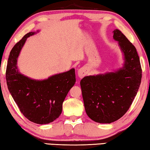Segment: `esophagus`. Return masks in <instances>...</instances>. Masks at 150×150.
<instances>
[{
    "instance_id": "obj_1",
    "label": "esophagus",
    "mask_w": 150,
    "mask_h": 150,
    "mask_svg": "<svg viewBox=\"0 0 150 150\" xmlns=\"http://www.w3.org/2000/svg\"><path fill=\"white\" fill-rule=\"evenodd\" d=\"M87 71L84 67L81 68V69L78 70V76L79 78H83L85 75H87Z\"/></svg>"
}]
</instances>
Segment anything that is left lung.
<instances>
[{"mask_svg":"<svg viewBox=\"0 0 150 150\" xmlns=\"http://www.w3.org/2000/svg\"><path fill=\"white\" fill-rule=\"evenodd\" d=\"M113 33L124 54L123 67L115 72L87 76L80 83L86 113L91 120L103 124L113 122L125 115L142 80L136 47L119 30Z\"/></svg>","mask_w":150,"mask_h":150,"instance_id":"1","label":"left lung"}]
</instances>
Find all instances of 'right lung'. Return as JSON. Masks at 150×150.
Returning <instances> with one entry per match:
<instances>
[{"instance_id":"1","label":"right lung","mask_w":150,"mask_h":150,"mask_svg":"<svg viewBox=\"0 0 150 150\" xmlns=\"http://www.w3.org/2000/svg\"><path fill=\"white\" fill-rule=\"evenodd\" d=\"M35 34H26L10 53L6 79L10 93L20 110L32 122H52L62 112V105L76 81L75 69L51 76L44 80L32 79L22 75L17 67V59L26 40Z\"/></svg>"}]
</instances>
